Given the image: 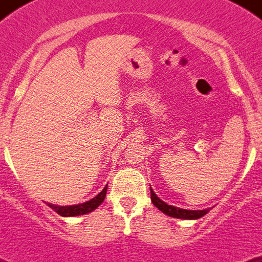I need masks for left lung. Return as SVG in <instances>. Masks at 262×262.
Instances as JSON below:
<instances>
[{"label": "left lung", "mask_w": 262, "mask_h": 262, "mask_svg": "<svg viewBox=\"0 0 262 262\" xmlns=\"http://www.w3.org/2000/svg\"><path fill=\"white\" fill-rule=\"evenodd\" d=\"M151 201L160 211H163L164 214H166L168 216L177 217V219H200L203 215H206L210 211L209 209L206 210H185L180 209V207H174V206H170L168 203H165L164 201H161L159 196L155 194V191L151 189Z\"/></svg>", "instance_id": "8db88e82"}]
</instances>
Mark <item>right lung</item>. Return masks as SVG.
Masks as SVG:
<instances>
[{
  "label": "right lung",
  "instance_id": "1",
  "mask_svg": "<svg viewBox=\"0 0 262 262\" xmlns=\"http://www.w3.org/2000/svg\"><path fill=\"white\" fill-rule=\"evenodd\" d=\"M106 191H107V186L103 187V190L99 194H97L93 200L88 201V202L81 203V205H75V206H56L52 205V203H47L51 209L55 210L59 215L61 216H78V215L89 214L93 210H96L101 203L103 202L106 196Z\"/></svg>",
  "mask_w": 262,
  "mask_h": 262
}]
</instances>
